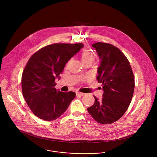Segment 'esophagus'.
<instances>
[{"instance_id":"obj_1","label":"esophagus","mask_w":157,"mask_h":157,"mask_svg":"<svg viewBox=\"0 0 157 157\" xmlns=\"http://www.w3.org/2000/svg\"><path fill=\"white\" fill-rule=\"evenodd\" d=\"M85 95V93H82V92H77L76 93V96L78 97V96H83Z\"/></svg>"}]
</instances>
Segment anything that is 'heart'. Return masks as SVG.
Returning a JSON list of instances; mask_svg holds the SVG:
<instances>
[{"instance_id":"obj_1","label":"heart","mask_w":157,"mask_h":157,"mask_svg":"<svg viewBox=\"0 0 157 157\" xmlns=\"http://www.w3.org/2000/svg\"><path fill=\"white\" fill-rule=\"evenodd\" d=\"M95 59V54L88 51H84L81 56V60L83 63L87 62H92Z\"/></svg>"}]
</instances>
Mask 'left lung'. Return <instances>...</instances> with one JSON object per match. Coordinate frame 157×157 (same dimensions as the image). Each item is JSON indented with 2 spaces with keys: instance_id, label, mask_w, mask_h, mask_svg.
<instances>
[{
  "instance_id": "left-lung-1",
  "label": "left lung",
  "mask_w": 157,
  "mask_h": 157,
  "mask_svg": "<svg viewBox=\"0 0 157 157\" xmlns=\"http://www.w3.org/2000/svg\"><path fill=\"white\" fill-rule=\"evenodd\" d=\"M100 58L97 79L103 85L101 100L94 96V104L88 108L92 118L100 124H111L127 111L132 98L134 75L124 54L113 45L98 42L92 44Z\"/></svg>"
}]
</instances>
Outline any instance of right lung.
<instances>
[{"label":"right lung","mask_w":157,"mask_h":157,"mask_svg":"<svg viewBox=\"0 0 157 157\" xmlns=\"http://www.w3.org/2000/svg\"><path fill=\"white\" fill-rule=\"evenodd\" d=\"M83 44L48 45L29 59L22 75L23 97L33 113L45 121L60 117L67 109L75 93L57 90L56 78H60L66 63L75 55Z\"/></svg>","instance_id":"right-lung-1"}]
</instances>
